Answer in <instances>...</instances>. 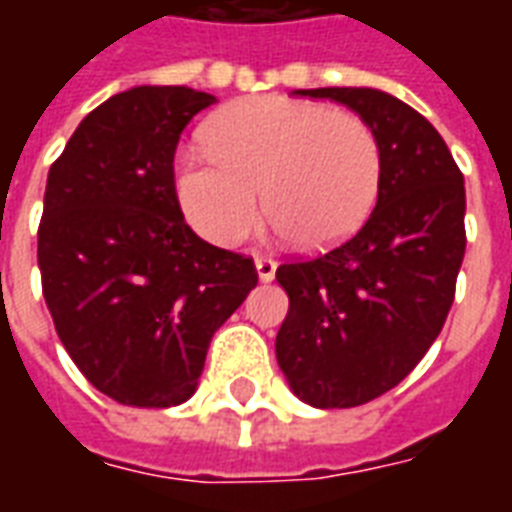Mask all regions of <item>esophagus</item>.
Wrapping results in <instances>:
<instances>
[{
	"label": "esophagus",
	"instance_id": "34e87169",
	"mask_svg": "<svg viewBox=\"0 0 512 512\" xmlns=\"http://www.w3.org/2000/svg\"><path fill=\"white\" fill-rule=\"evenodd\" d=\"M255 266H257V277L263 279V282H271V279H274V274H277V260H274V257L257 255Z\"/></svg>",
	"mask_w": 512,
	"mask_h": 512
}]
</instances>
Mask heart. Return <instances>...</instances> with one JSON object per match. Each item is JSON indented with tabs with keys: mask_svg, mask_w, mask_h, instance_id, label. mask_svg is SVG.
Masks as SVG:
<instances>
[{
	"mask_svg": "<svg viewBox=\"0 0 512 512\" xmlns=\"http://www.w3.org/2000/svg\"><path fill=\"white\" fill-rule=\"evenodd\" d=\"M208 153L175 164V194L194 230L219 246L252 233L266 211L301 249H329L362 230L381 191V145L362 117L315 101L260 95L202 128Z\"/></svg>",
	"mask_w": 512,
	"mask_h": 512,
	"instance_id": "heart-1",
	"label": "heart"
}]
</instances>
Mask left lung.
<instances>
[{"mask_svg": "<svg viewBox=\"0 0 512 512\" xmlns=\"http://www.w3.org/2000/svg\"><path fill=\"white\" fill-rule=\"evenodd\" d=\"M354 109L381 145V191L365 227L332 252L290 260L277 362L315 408L376 400L417 367L455 299L466 189L450 147L417 109L373 87L296 90Z\"/></svg>", "mask_w": 512, "mask_h": 512, "instance_id": "1", "label": "left lung"}]
</instances>
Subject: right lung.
Returning <instances> with one entry per match:
<instances>
[{"label": "right lung", "mask_w": 512, "mask_h": 512, "mask_svg": "<svg viewBox=\"0 0 512 512\" xmlns=\"http://www.w3.org/2000/svg\"><path fill=\"white\" fill-rule=\"evenodd\" d=\"M216 98L112 95L51 164L38 227L43 299L84 378L123 406H180L213 332L257 285L252 257L202 241L175 194V147Z\"/></svg>", "instance_id": "1"}]
</instances>
